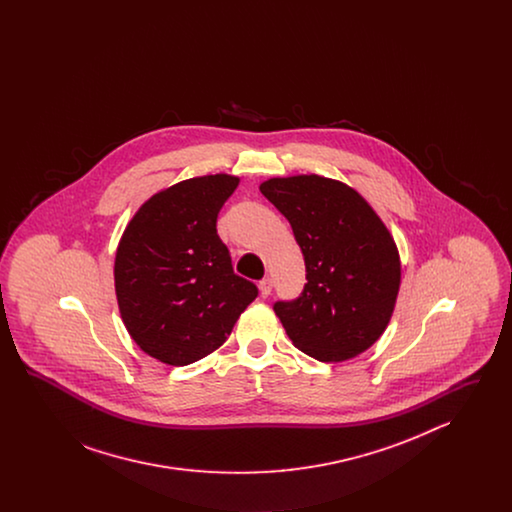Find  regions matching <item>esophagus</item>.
Masks as SVG:
<instances>
[{
    "label": "esophagus",
    "mask_w": 512,
    "mask_h": 512,
    "mask_svg": "<svg viewBox=\"0 0 512 512\" xmlns=\"http://www.w3.org/2000/svg\"><path fill=\"white\" fill-rule=\"evenodd\" d=\"M259 292H261V295L263 297H268L270 295V292H272V280L270 278H263L261 282H259Z\"/></svg>",
    "instance_id": "esophagus-1"
}]
</instances>
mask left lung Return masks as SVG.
I'll return each mask as SVG.
<instances>
[{"instance_id":"1","label":"left lung","mask_w":512,"mask_h":512,"mask_svg":"<svg viewBox=\"0 0 512 512\" xmlns=\"http://www.w3.org/2000/svg\"><path fill=\"white\" fill-rule=\"evenodd\" d=\"M261 194L292 224L307 284L276 301L293 345L322 363L357 357L384 334L401 284L390 230L365 197L318 174L270 178Z\"/></svg>"}]
</instances>
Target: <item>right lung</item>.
Listing matches in <instances>:
<instances>
[{"mask_svg": "<svg viewBox=\"0 0 512 512\" xmlns=\"http://www.w3.org/2000/svg\"><path fill=\"white\" fill-rule=\"evenodd\" d=\"M240 178L209 174L151 195L128 222L115 257L122 322L149 357L195 363L230 336L257 286L234 274L217 217Z\"/></svg>", "mask_w": 512, "mask_h": 512, "instance_id": "1", "label": "right lung"}]
</instances>
